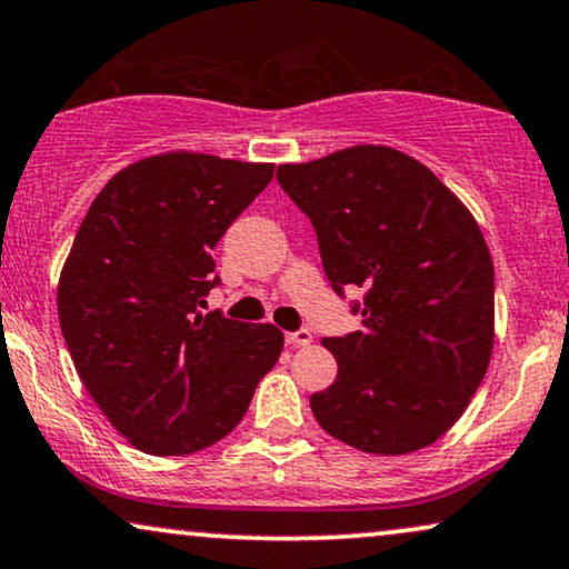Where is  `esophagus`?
I'll return each instance as SVG.
<instances>
[{
    "label": "esophagus",
    "instance_id": "34e87169",
    "mask_svg": "<svg viewBox=\"0 0 569 569\" xmlns=\"http://www.w3.org/2000/svg\"><path fill=\"white\" fill-rule=\"evenodd\" d=\"M286 343H289V347H307V343H312V333H309L307 328L291 330V333H286Z\"/></svg>",
    "mask_w": 569,
    "mask_h": 569
}]
</instances>
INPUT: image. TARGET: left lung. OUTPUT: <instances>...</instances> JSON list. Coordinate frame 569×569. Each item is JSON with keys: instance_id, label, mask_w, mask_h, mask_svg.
Wrapping results in <instances>:
<instances>
[{"instance_id": "1", "label": "left lung", "mask_w": 569, "mask_h": 569, "mask_svg": "<svg viewBox=\"0 0 569 569\" xmlns=\"http://www.w3.org/2000/svg\"><path fill=\"white\" fill-rule=\"evenodd\" d=\"M278 183L315 226L330 286L365 289L362 328L322 341L338 378L309 397L315 420L368 455L426 449L491 362L493 262L476 218L426 164L376 143L278 164Z\"/></svg>"}]
</instances>
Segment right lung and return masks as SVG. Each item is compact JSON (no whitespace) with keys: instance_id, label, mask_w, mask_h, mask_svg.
I'll list each match as a JSON object with an SVG mask.
<instances>
[{"instance_id":"add662e5","label":"right lung","mask_w":569,"mask_h":569,"mask_svg":"<svg viewBox=\"0 0 569 569\" xmlns=\"http://www.w3.org/2000/svg\"><path fill=\"white\" fill-rule=\"evenodd\" d=\"M276 164L164 152L112 176L78 228L57 312L86 391L126 441L183 457L228 436L283 351L270 322L201 312L212 249Z\"/></svg>"}]
</instances>
